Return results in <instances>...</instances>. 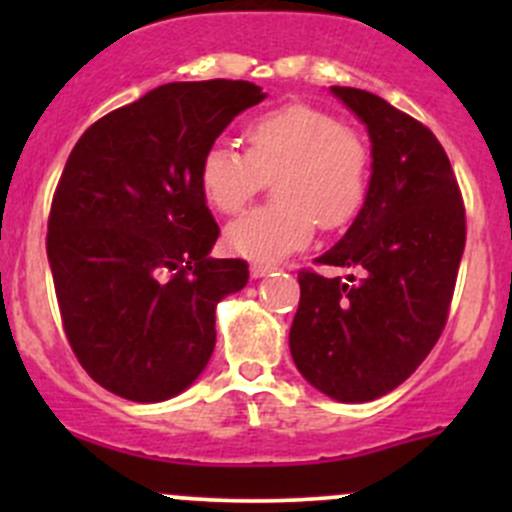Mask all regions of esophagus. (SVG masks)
Instances as JSON below:
<instances>
[{
  "mask_svg": "<svg viewBox=\"0 0 512 512\" xmlns=\"http://www.w3.org/2000/svg\"><path fill=\"white\" fill-rule=\"evenodd\" d=\"M272 270H275V267H272V265H257V262H255V265H252V267H250V275H252V277H255V280H260V277L270 275V272H272Z\"/></svg>",
  "mask_w": 512,
  "mask_h": 512,
  "instance_id": "obj_1",
  "label": "esophagus"
}]
</instances>
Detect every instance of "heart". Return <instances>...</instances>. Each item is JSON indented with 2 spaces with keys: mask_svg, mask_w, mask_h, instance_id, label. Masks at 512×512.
Wrapping results in <instances>:
<instances>
[{
  "mask_svg": "<svg viewBox=\"0 0 512 512\" xmlns=\"http://www.w3.org/2000/svg\"><path fill=\"white\" fill-rule=\"evenodd\" d=\"M247 156L230 146L205 151L198 183L210 208L235 215L275 178L277 205L247 213L225 230L232 255L272 265L312 242L317 223L339 230L369 193L371 153L354 128L309 103H287L247 123Z\"/></svg>",
  "mask_w": 512,
  "mask_h": 512,
  "instance_id": "1",
  "label": "heart"
}]
</instances>
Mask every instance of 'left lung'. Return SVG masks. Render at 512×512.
<instances>
[{"label": "left lung", "instance_id": "8db88e82", "mask_svg": "<svg viewBox=\"0 0 512 512\" xmlns=\"http://www.w3.org/2000/svg\"><path fill=\"white\" fill-rule=\"evenodd\" d=\"M332 94L366 126L371 178L354 223L317 262L361 277L299 272L289 352L314 389L364 404L404 384L441 337L466 210L446 151L423 123L369 91Z\"/></svg>", "mask_w": 512, "mask_h": 512}]
</instances>
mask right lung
Instances as JSON below:
<instances>
[{
    "instance_id": "1",
    "label": "right lung",
    "mask_w": 512,
    "mask_h": 512,
    "mask_svg": "<svg viewBox=\"0 0 512 512\" xmlns=\"http://www.w3.org/2000/svg\"><path fill=\"white\" fill-rule=\"evenodd\" d=\"M265 96L250 81L163 84L96 121L66 160L46 255L66 339L111 394L156 404L208 366L215 307L250 272L210 257L220 227L198 168Z\"/></svg>"
}]
</instances>
